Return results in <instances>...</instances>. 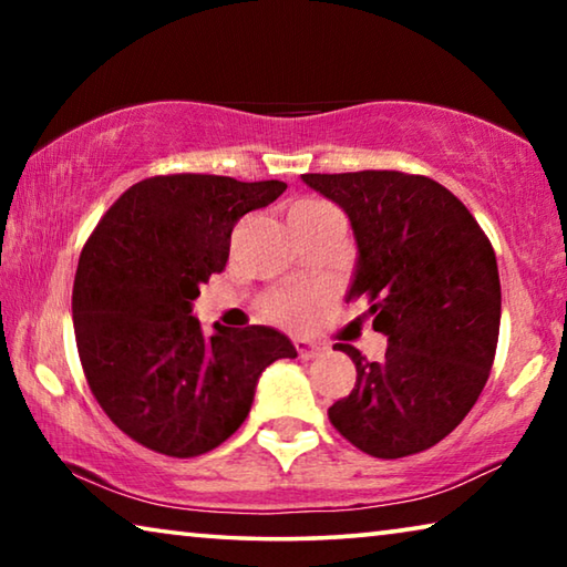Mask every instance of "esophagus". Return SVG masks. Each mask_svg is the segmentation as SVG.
<instances>
[{"mask_svg": "<svg viewBox=\"0 0 567 567\" xmlns=\"http://www.w3.org/2000/svg\"><path fill=\"white\" fill-rule=\"evenodd\" d=\"M295 350L302 360H312V358H320V354L328 352V344L315 342V340H305V338H295Z\"/></svg>", "mask_w": 567, "mask_h": 567, "instance_id": "esophagus-1", "label": "esophagus"}]
</instances>
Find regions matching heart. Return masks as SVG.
Returning <instances> with one entry per match:
<instances>
[{
  "label": "heart",
  "instance_id": "obj_1",
  "mask_svg": "<svg viewBox=\"0 0 567 567\" xmlns=\"http://www.w3.org/2000/svg\"><path fill=\"white\" fill-rule=\"evenodd\" d=\"M330 205L322 203V199H300L290 209V217L297 215H310L320 213V209H328ZM312 315V297H290V300H280L270 305V318L287 322V324H302L310 320Z\"/></svg>",
  "mask_w": 567,
  "mask_h": 567
}]
</instances>
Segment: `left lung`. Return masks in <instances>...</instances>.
<instances>
[{
	"mask_svg": "<svg viewBox=\"0 0 567 567\" xmlns=\"http://www.w3.org/2000/svg\"><path fill=\"white\" fill-rule=\"evenodd\" d=\"M302 182L348 215L358 262L344 300L368 302L372 328L388 334L380 362L334 344L358 380L328 410L330 422L372 457L422 453L463 422L491 375L501 332L495 249L430 177L362 169Z\"/></svg>",
	"mask_w": 567,
	"mask_h": 567,
	"instance_id": "1",
	"label": "left lung"
}]
</instances>
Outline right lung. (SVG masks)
Returning a JSON list of instances; mask_svg holds the SVG:
<instances>
[{"instance_id": "obj_1", "label": "right lung", "mask_w": 567, "mask_h": 567, "mask_svg": "<svg viewBox=\"0 0 567 567\" xmlns=\"http://www.w3.org/2000/svg\"><path fill=\"white\" fill-rule=\"evenodd\" d=\"M287 189L280 179L159 175L132 185L94 227L72 290L76 350L107 417L169 457L209 453L243 425L267 364L297 358L265 324L205 334L199 285L223 272L237 219Z\"/></svg>"}]
</instances>
